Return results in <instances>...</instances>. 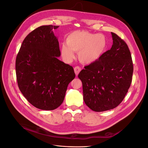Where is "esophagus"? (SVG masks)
Masks as SVG:
<instances>
[{
    "mask_svg": "<svg viewBox=\"0 0 148 148\" xmlns=\"http://www.w3.org/2000/svg\"><path fill=\"white\" fill-rule=\"evenodd\" d=\"M74 71H75V73L76 75L77 76L79 74V73L80 72V71H81V68H80V67L78 66H75L74 68Z\"/></svg>",
    "mask_w": 148,
    "mask_h": 148,
    "instance_id": "1",
    "label": "esophagus"
}]
</instances>
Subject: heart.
Segmentation results:
<instances>
[{
  "label": "heart",
  "instance_id": "obj_1",
  "mask_svg": "<svg viewBox=\"0 0 148 148\" xmlns=\"http://www.w3.org/2000/svg\"><path fill=\"white\" fill-rule=\"evenodd\" d=\"M62 44V56L66 60L74 58V52H78L79 60L84 64H91L101 57L107 46V41L102 34H95L88 31H75Z\"/></svg>",
  "mask_w": 148,
  "mask_h": 148
}]
</instances>
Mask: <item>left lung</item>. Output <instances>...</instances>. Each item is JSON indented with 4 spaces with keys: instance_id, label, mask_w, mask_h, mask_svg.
Segmentation results:
<instances>
[{
    "instance_id": "1",
    "label": "left lung",
    "mask_w": 148,
    "mask_h": 148,
    "mask_svg": "<svg viewBox=\"0 0 148 148\" xmlns=\"http://www.w3.org/2000/svg\"><path fill=\"white\" fill-rule=\"evenodd\" d=\"M113 44L99 60L85 66L78 75L83 99L92 110L115 108L126 96L132 81L133 65L127 43L111 33Z\"/></svg>"
}]
</instances>
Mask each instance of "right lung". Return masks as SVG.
<instances>
[{"label":"right lung","instance_id":"1","mask_svg":"<svg viewBox=\"0 0 148 148\" xmlns=\"http://www.w3.org/2000/svg\"><path fill=\"white\" fill-rule=\"evenodd\" d=\"M39 26L23 40L16 58L18 86L27 101L38 109L52 110L63 102L69 84L75 77L73 68L59 60L60 51L53 29Z\"/></svg>","mask_w":148,"mask_h":148}]
</instances>
